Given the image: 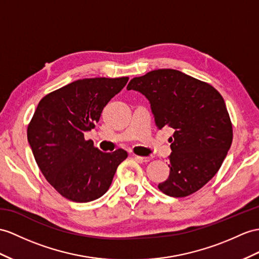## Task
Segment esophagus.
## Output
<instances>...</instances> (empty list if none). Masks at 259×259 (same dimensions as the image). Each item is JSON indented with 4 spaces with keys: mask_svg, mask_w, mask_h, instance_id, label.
Returning <instances> with one entry per match:
<instances>
[{
    "mask_svg": "<svg viewBox=\"0 0 259 259\" xmlns=\"http://www.w3.org/2000/svg\"><path fill=\"white\" fill-rule=\"evenodd\" d=\"M134 157H135L136 159L141 160L143 162H148L151 159V157H142V156H136V155H134Z\"/></svg>",
    "mask_w": 259,
    "mask_h": 259,
    "instance_id": "34e87169",
    "label": "esophagus"
}]
</instances>
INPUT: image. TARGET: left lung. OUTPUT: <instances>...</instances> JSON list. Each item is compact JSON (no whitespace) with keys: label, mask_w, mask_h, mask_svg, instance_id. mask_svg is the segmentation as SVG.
I'll return each mask as SVG.
<instances>
[{"label":"left lung","mask_w":259,"mask_h":259,"mask_svg":"<svg viewBox=\"0 0 259 259\" xmlns=\"http://www.w3.org/2000/svg\"><path fill=\"white\" fill-rule=\"evenodd\" d=\"M127 90L146 97L157 127L174 130L169 177L159 190L174 198L200 190L219 171L233 140L222 96L206 82L175 69L133 78Z\"/></svg>","instance_id":"1"}]
</instances>
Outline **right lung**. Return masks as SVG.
<instances>
[{"mask_svg":"<svg viewBox=\"0 0 259 259\" xmlns=\"http://www.w3.org/2000/svg\"><path fill=\"white\" fill-rule=\"evenodd\" d=\"M127 81V77L77 80L38 103L27 140L44 177L66 199L82 203L102 197L127 157L124 149L103 153L84 140Z\"/></svg>","mask_w":259,"mask_h":259,"instance_id":"add662e5","label":"right lung"}]
</instances>
